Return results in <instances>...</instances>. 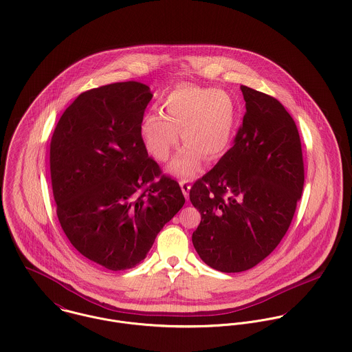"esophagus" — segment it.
<instances>
[{"label": "esophagus", "mask_w": 352, "mask_h": 352, "mask_svg": "<svg viewBox=\"0 0 352 352\" xmlns=\"http://www.w3.org/2000/svg\"><path fill=\"white\" fill-rule=\"evenodd\" d=\"M179 185H181V189H182V193H184V195H185L186 198H189L190 184H189L186 179H181V181H179Z\"/></svg>", "instance_id": "34e87169"}]
</instances>
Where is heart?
<instances>
[{
	"mask_svg": "<svg viewBox=\"0 0 352 352\" xmlns=\"http://www.w3.org/2000/svg\"><path fill=\"white\" fill-rule=\"evenodd\" d=\"M163 113H148L142 120L140 136L159 162H166L181 138L185 147L170 164L178 177H192L201 159L213 160L228 147L234 126V105L230 94L195 85L173 89L162 102Z\"/></svg>",
	"mask_w": 352,
	"mask_h": 352,
	"instance_id": "heart-1",
	"label": "heart"
}]
</instances>
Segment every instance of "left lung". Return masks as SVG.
I'll use <instances>...</instances> for the list:
<instances>
[{
    "instance_id": "left-lung-1",
    "label": "left lung",
    "mask_w": 352,
    "mask_h": 352,
    "mask_svg": "<svg viewBox=\"0 0 352 352\" xmlns=\"http://www.w3.org/2000/svg\"><path fill=\"white\" fill-rule=\"evenodd\" d=\"M245 101L234 146L197 179L190 201L199 258L223 273L245 272L279 244L301 198L305 173L293 118L272 96L240 86Z\"/></svg>"
}]
</instances>
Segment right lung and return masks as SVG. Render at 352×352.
Masks as SVG:
<instances>
[{
  "instance_id": "1",
  "label": "right lung",
  "mask_w": 352,
  "mask_h": 352,
  "mask_svg": "<svg viewBox=\"0 0 352 352\" xmlns=\"http://www.w3.org/2000/svg\"><path fill=\"white\" fill-rule=\"evenodd\" d=\"M150 87L116 82L80 93L50 144L56 216L89 261L118 272L140 263L185 204L179 184L148 157L140 124Z\"/></svg>"
}]
</instances>
